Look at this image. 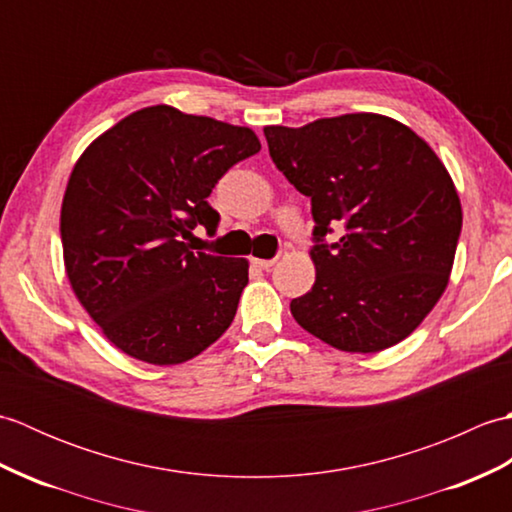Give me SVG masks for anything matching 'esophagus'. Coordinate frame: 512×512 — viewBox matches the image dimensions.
<instances>
[{
	"label": "esophagus",
	"instance_id": "obj_1",
	"mask_svg": "<svg viewBox=\"0 0 512 512\" xmlns=\"http://www.w3.org/2000/svg\"><path fill=\"white\" fill-rule=\"evenodd\" d=\"M275 262H277V259H257V257L250 259V264H253L259 270H270L275 266Z\"/></svg>",
	"mask_w": 512,
	"mask_h": 512
}]
</instances>
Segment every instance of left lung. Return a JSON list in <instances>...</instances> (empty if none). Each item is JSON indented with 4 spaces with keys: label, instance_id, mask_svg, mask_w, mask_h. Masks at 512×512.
<instances>
[{
    "label": "left lung",
    "instance_id": "8db88e82",
    "mask_svg": "<svg viewBox=\"0 0 512 512\" xmlns=\"http://www.w3.org/2000/svg\"><path fill=\"white\" fill-rule=\"evenodd\" d=\"M264 136L312 204L317 279L290 301L292 317L341 352L407 339L447 288L462 231L458 191L436 151L394 118L363 112L264 127ZM332 225L344 237L328 245Z\"/></svg>",
    "mask_w": 512,
    "mask_h": 512
}]
</instances>
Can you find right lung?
<instances>
[{
	"mask_svg": "<svg viewBox=\"0 0 512 512\" xmlns=\"http://www.w3.org/2000/svg\"><path fill=\"white\" fill-rule=\"evenodd\" d=\"M262 149L253 129L154 105L125 116L76 160L61 204L63 262L81 306L118 350L151 365L198 356L233 323L242 257L193 253L206 202Z\"/></svg>",
	"mask_w": 512,
	"mask_h": 512,
	"instance_id": "obj_1",
	"label": "right lung"
}]
</instances>
